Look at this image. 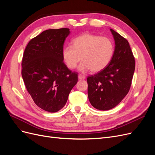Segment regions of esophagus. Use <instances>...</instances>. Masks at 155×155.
Returning a JSON list of instances; mask_svg holds the SVG:
<instances>
[{"mask_svg":"<svg viewBox=\"0 0 155 155\" xmlns=\"http://www.w3.org/2000/svg\"><path fill=\"white\" fill-rule=\"evenodd\" d=\"M78 79L79 80H83V79H85V76H83V75H79L78 76Z\"/></svg>","mask_w":155,"mask_h":155,"instance_id":"esophagus-1","label":"esophagus"}]
</instances>
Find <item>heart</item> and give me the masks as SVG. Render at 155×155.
Segmentation results:
<instances>
[{"label":"heart","instance_id":"1","mask_svg":"<svg viewBox=\"0 0 155 155\" xmlns=\"http://www.w3.org/2000/svg\"><path fill=\"white\" fill-rule=\"evenodd\" d=\"M114 53L113 41L107 37L85 34L76 37L72 46L62 50V58L66 66L73 69L83 60L78 69L82 72L91 70L100 72L110 62Z\"/></svg>","mask_w":155,"mask_h":155}]
</instances>
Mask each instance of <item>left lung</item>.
<instances>
[{
  "label": "left lung",
  "instance_id": "1",
  "mask_svg": "<svg viewBox=\"0 0 155 155\" xmlns=\"http://www.w3.org/2000/svg\"><path fill=\"white\" fill-rule=\"evenodd\" d=\"M110 30L115 43L113 57L104 70L87 79L89 101L100 110L115 107L127 94L135 69L129 42L114 30Z\"/></svg>",
  "mask_w": 155,
  "mask_h": 155
}]
</instances>
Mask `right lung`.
<instances>
[{"label":"right lung","mask_w":155,"mask_h":155,"mask_svg":"<svg viewBox=\"0 0 155 155\" xmlns=\"http://www.w3.org/2000/svg\"><path fill=\"white\" fill-rule=\"evenodd\" d=\"M68 28L45 30L30 40L22 61V77L35 104L50 112L61 110L78 82V74L63 63L62 50Z\"/></svg>","instance_id":"right-lung-1"}]
</instances>
